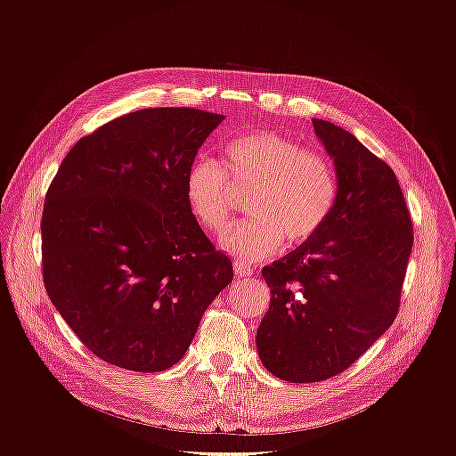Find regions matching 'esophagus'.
Returning a JSON list of instances; mask_svg holds the SVG:
<instances>
[{
    "mask_svg": "<svg viewBox=\"0 0 456 456\" xmlns=\"http://www.w3.org/2000/svg\"><path fill=\"white\" fill-rule=\"evenodd\" d=\"M233 272H236L238 278H251L253 275V268L247 265V262H241V260H233Z\"/></svg>",
    "mask_w": 456,
    "mask_h": 456,
    "instance_id": "34e87169",
    "label": "esophagus"
}]
</instances>
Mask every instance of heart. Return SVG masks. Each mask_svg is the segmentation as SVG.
I'll return each instance as SVG.
<instances>
[{"label": "heart", "instance_id": "heart-1", "mask_svg": "<svg viewBox=\"0 0 456 456\" xmlns=\"http://www.w3.org/2000/svg\"><path fill=\"white\" fill-rule=\"evenodd\" d=\"M236 194H249V220L232 226L220 245L245 260L278 253L283 240L305 245L320 233L338 200L335 167L320 151L273 131L232 139L223 167L200 156L184 176V200L196 223L220 233L236 211Z\"/></svg>", "mask_w": 456, "mask_h": 456}]
</instances>
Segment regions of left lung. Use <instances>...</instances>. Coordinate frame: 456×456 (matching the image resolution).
<instances>
[{"label": "left lung", "mask_w": 456, "mask_h": 456, "mask_svg": "<svg viewBox=\"0 0 456 456\" xmlns=\"http://www.w3.org/2000/svg\"><path fill=\"white\" fill-rule=\"evenodd\" d=\"M312 126L335 159L337 207L312 241L262 270L272 297L256 348L287 382L335 377L380 338L397 315L415 240L390 165L335 123Z\"/></svg>", "instance_id": "8db88e82"}]
</instances>
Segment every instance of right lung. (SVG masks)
<instances>
[{"label":"right lung","mask_w":456,"mask_h":456,"mask_svg":"<svg viewBox=\"0 0 456 456\" xmlns=\"http://www.w3.org/2000/svg\"><path fill=\"white\" fill-rule=\"evenodd\" d=\"M224 116L144 108L79 139L41 215L45 291L102 362L139 372L173 367L205 310L232 281L184 200L198 148Z\"/></svg>","instance_id":"obj_1"}]
</instances>
